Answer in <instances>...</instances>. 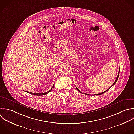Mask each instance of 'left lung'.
Here are the masks:
<instances>
[{
  "instance_id": "8db88e82",
  "label": "left lung",
  "mask_w": 134,
  "mask_h": 134,
  "mask_svg": "<svg viewBox=\"0 0 134 134\" xmlns=\"http://www.w3.org/2000/svg\"><path fill=\"white\" fill-rule=\"evenodd\" d=\"M119 72H118V75H117V77H116V79L115 81L114 82V83L113 84V85H111V86H110V87H109L108 89H109V88H110V87H111L112 86H113L114 84H115V83H116V82H117V80H118V76H119ZM76 88L77 90V91H78L79 92H80V93H82V92H81V91H80V90H79V89H78V88H77L76 87ZM108 89H107V90H106L105 91H104V92H102V93H99V94H96V95H102V94H103V93H104L105 92H106V91H107ZM85 94V95H88L87 94Z\"/></svg>"
}]
</instances>
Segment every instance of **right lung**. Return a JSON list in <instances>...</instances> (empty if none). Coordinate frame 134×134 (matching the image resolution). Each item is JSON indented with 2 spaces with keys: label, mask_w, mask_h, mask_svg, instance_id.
<instances>
[{
  "label": "right lung",
  "mask_w": 134,
  "mask_h": 134,
  "mask_svg": "<svg viewBox=\"0 0 134 134\" xmlns=\"http://www.w3.org/2000/svg\"><path fill=\"white\" fill-rule=\"evenodd\" d=\"M54 84H53L52 87L50 90H49V91H48V92H47L43 93H34L30 92H27V91L26 92H27V93H29V94H32V95H46V94H47L48 93H49L52 90V88L54 87Z\"/></svg>",
  "instance_id": "1"
}]
</instances>
